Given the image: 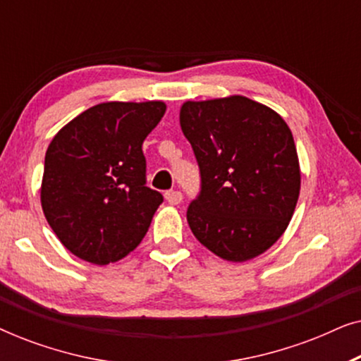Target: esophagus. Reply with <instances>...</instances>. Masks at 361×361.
<instances>
[{
  "instance_id": "1",
  "label": "esophagus",
  "mask_w": 361,
  "mask_h": 361,
  "mask_svg": "<svg viewBox=\"0 0 361 361\" xmlns=\"http://www.w3.org/2000/svg\"><path fill=\"white\" fill-rule=\"evenodd\" d=\"M164 195H166V200L169 202L171 205H177L182 202V194L179 190H169V192H166Z\"/></svg>"
}]
</instances>
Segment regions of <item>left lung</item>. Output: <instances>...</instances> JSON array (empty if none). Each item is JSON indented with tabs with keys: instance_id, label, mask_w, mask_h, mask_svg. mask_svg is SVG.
Instances as JSON below:
<instances>
[{
	"instance_id": "8db88e82",
	"label": "left lung",
	"mask_w": 361,
	"mask_h": 361,
	"mask_svg": "<svg viewBox=\"0 0 361 361\" xmlns=\"http://www.w3.org/2000/svg\"><path fill=\"white\" fill-rule=\"evenodd\" d=\"M180 128L200 169V194L187 209L192 233L233 263L264 253L288 228L299 199L289 126L269 106L233 95L185 102Z\"/></svg>"
}]
</instances>
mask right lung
<instances>
[{
  "label": "right lung",
  "instance_id": "add662e5",
  "mask_svg": "<svg viewBox=\"0 0 361 361\" xmlns=\"http://www.w3.org/2000/svg\"><path fill=\"white\" fill-rule=\"evenodd\" d=\"M164 113V102L100 103L49 145L42 210L61 243L80 259L115 263L145 238L162 195L146 187L142 141Z\"/></svg>",
  "mask_w": 361,
  "mask_h": 361
}]
</instances>
